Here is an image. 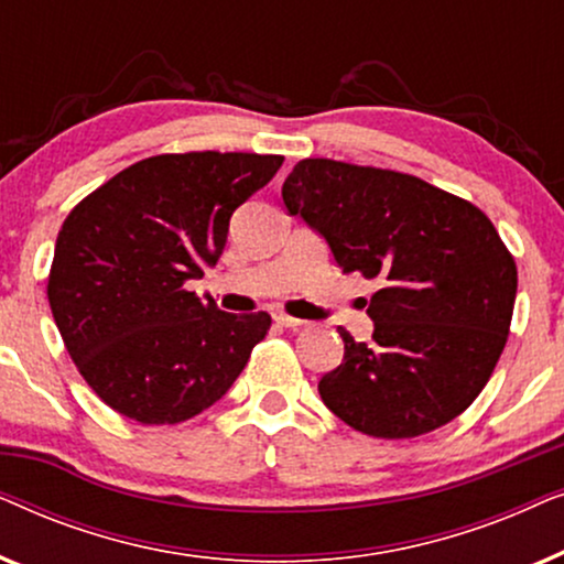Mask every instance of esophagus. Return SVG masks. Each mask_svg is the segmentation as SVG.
<instances>
[{"label":"esophagus","instance_id":"34e87169","mask_svg":"<svg viewBox=\"0 0 564 564\" xmlns=\"http://www.w3.org/2000/svg\"><path fill=\"white\" fill-rule=\"evenodd\" d=\"M274 321L280 323V326H284V328H297V326H303V321L292 318V315H288V313H274Z\"/></svg>","mask_w":564,"mask_h":564}]
</instances>
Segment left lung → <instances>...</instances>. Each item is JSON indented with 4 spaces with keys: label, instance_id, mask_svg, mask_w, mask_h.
<instances>
[{
    "label": "left lung",
    "instance_id": "obj_1",
    "mask_svg": "<svg viewBox=\"0 0 564 564\" xmlns=\"http://www.w3.org/2000/svg\"><path fill=\"white\" fill-rule=\"evenodd\" d=\"M282 203L328 243L344 274L380 280L372 341L346 328L321 377L328 411L377 438L429 434L488 384L511 328L516 261L480 207L419 176L303 159Z\"/></svg>",
    "mask_w": 564,
    "mask_h": 564
}]
</instances>
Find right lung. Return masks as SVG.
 <instances>
[{"mask_svg": "<svg viewBox=\"0 0 564 564\" xmlns=\"http://www.w3.org/2000/svg\"><path fill=\"white\" fill-rule=\"evenodd\" d=\"M282 156L161 153L122 169L68 213L48 303L66 351L112 411L182 423L226 395L272 318L187 290L226 249L238 205Z\"/></svg>", "mask_w": 564, "mask_h": 564, "instance_id": "add662e5", "label": "right lung"}]
</instances>
